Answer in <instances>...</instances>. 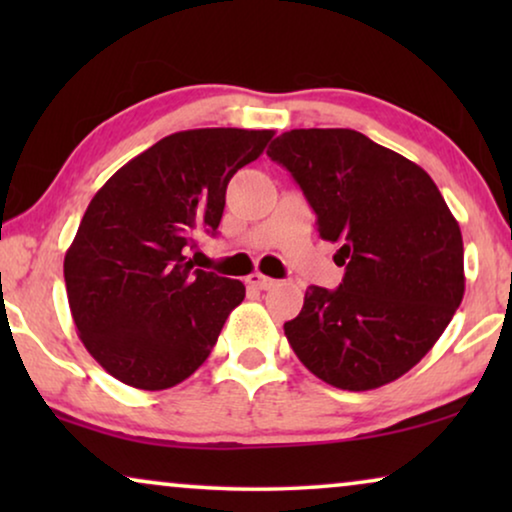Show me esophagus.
Masks as SVG:
<instances>
[{
	"label": "esophagus",
	"instance_id": "1",
	"mask_svg": "<svg viewBox=\"0 0 512 512\" xmlns=\"http://www.w3.org/2000/svg\"><path fill=\"white\" fill-rule=\"evenodd\" d=\"M247 284L251 286V289H258V291H270L272 286H275L277 282H275V279H270V277L261 275V272H251V275L247 277Z\"/></svg>",
	"mask_w": 512,
	"mask_h": 512
}]
</instances>
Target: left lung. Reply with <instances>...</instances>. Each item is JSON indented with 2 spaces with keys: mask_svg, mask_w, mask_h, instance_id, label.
Masks as SVG:
<instances>
[{
  "mask_svg": "<svg viewBox=\"0 0 512 512\" xmlns=\"http://www.w3.org/2000/svg\"><path fill=\"white\" fill-rule=\"evenodd\" d=\"M340 244L335 291L310 286L284 335L303 366L338 389L368 391L408 373L464 298V242L438 186L401 153L347 128L291 130L270 144Z\"/></svg>",
  "mask_w": 512,
  "mask_h": 512,
  "instance_id": "8db88e82",
  "label": "left lung"
}]
</instances>
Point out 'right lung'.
<instances>
[{
	"label": "right lung",
	"mask_w": 512,
	"mask_h": 512,
	"mask_svg": "<svg viewBox=\"0 0 512 512\" xmlns=\"http://www.w3.org/2000/svg\"><path fill=\"white\" fill-rule=\"evenodd\" d=\"M272 130L174 132L125 163L90 200L65 254L76 331L123 384L160 391L212 352L244 300L240 279L195 270L184 249L216 233L228 181L261 156Z\"/></svg>",
	"instance_id": "obj_1"
}]
</instances>
